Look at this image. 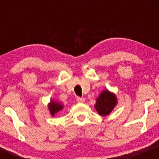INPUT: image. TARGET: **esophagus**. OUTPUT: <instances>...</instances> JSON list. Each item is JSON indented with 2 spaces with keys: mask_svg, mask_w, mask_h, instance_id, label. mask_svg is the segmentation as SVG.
<instances>
[{
  "mask_svg": "<svg viewBox=\"0 0 159 159\" xmlns=\"http://www.w3.org/2000/svg\"><path fill=\"white\" fill-rule=\"evenodd\" d=\"M77 102L79 103H84L85 102V98L82 97H77Z\"/></svg>",
  "mask_w": 159,
  "mask_h": 159,
  "instance_id": "1",
  "label": "esophagus"
}]
</instances>
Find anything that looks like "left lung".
<instances>
[{
	"label": "left lung",
	"mask_w": 159,
	"mask_h": 159,
	"mask_svg": "<svg viewBox=\"0 0 159 159\" xmlns=\"http://www.w3.org/2000/svg\"><path fill=\"white\" fill-rule=\"evenodd\" d=\"M116 103H117V99L115 94L106 90L102 91L97 98L95 108L96 109L99 115L107 116L111 114V111L116 106Z\"/></svg>",
	"instance_id": "1"
}]
</instances>
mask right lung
<instances>
[{
  "label": "right lung",
  "instance_id": "1",
  "mask_svg": "<svg viewBox=\"0 0 159 159\" xmlns=\"http://www.w3.org/2000/svg\"><path fill=\"white\" fill-rule=\"evenodd\" d=\"M63 108V105L57 102L54 101V100H52L48 105V109L49 111H50L52 116H54V114H57V112H59V111H61Z\"/></svg>",
  "mask_w": 159,
  "mask_h": 159
}]
</instances>
